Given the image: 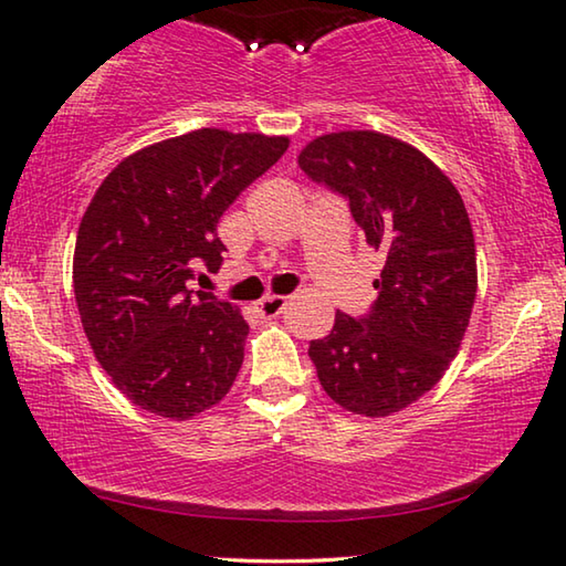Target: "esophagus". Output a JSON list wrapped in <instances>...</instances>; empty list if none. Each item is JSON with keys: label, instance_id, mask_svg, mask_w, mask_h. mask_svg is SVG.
Wrapping results in <instances>:
<instances>
[{"label": "esophagus", "instance_id": "34e87169", "mask_svg": "<svg viewBox=\"0 0 566 566\" xmlns=\"http://www.w3.org/2000/svg\"><path fill=\"white\" fill-rule=\"evenodd\" d=\"M286 307V297L282 294H269V297L256 302V313L261 317H276Z\"/></svg>", "mask_w": 566, "mask_h": 566}]
</instances>
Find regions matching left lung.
<instances>
[{
	"label": "left lung",
	"mask_w": 566,
	"mask_h": 566,
	"mask_svg": "<svg viewBox=\"0 0 566 566\" xmlns=\"http://www.w3.org/2000/svg\"><path fill=\"white\" fill-rule=\"evenodd\" d=\"M313 181L344 195L366 243L385 253L369 315L336 313L310 344L333 402L385 418L423 397L464 340L476 297V249L464 200L410 143L377 130L317 135L297 156Z\"/></svg>",
	"instance_id": "1"
}]
</instances>
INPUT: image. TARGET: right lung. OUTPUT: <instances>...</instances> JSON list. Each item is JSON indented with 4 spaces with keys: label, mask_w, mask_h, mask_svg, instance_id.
<instances>
[{
    "label": "right lung",
    "mask_w": 566,
    "mask_h": 566,
    "mask_svg": "<svg viewBox=\"0 0 566 566\" xmlns=\"http://www.w3.org/2000/svg\"><path fill=\"white\" fill-rule=\"evenodd\" d=\"M286 135L202 127L135 150L78 226L74 294L90 346L140 410L187 420L218 405L243 364L249 323L195 266L220 269L222 212L280 161Z\"/></svg>",
    "instance_id": "1"
}]
</instances>
